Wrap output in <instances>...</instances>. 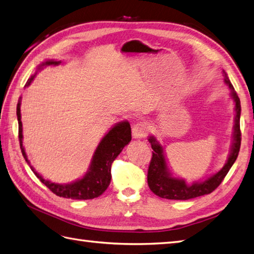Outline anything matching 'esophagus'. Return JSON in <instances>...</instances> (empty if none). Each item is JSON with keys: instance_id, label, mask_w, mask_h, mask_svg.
<instances>
[{"instance_id": "1", "label": "esophagus", "mask_w": 254, "mask_h": 254, "mask_svg": "<svg viewBox=\"0 0 254 254\" xmlns=\"http://www.w3.org/2000/svg\"><path fill=\"white\" fill-rule=\"evenodd\" d=\"M148 133V127L143 122H138L132 127V135L134 138H143Z\"/></svg>"}]
</instances>
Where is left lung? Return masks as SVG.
Segmentation results:
<instances>
[{"instance_id": "1", "label": "left lung", "mask_w": 254, "mask_h": 254, "mask_svg": "<svg viewBox=\"0 0 254 254\" xmlns=\"http://www.w3.org/2000/svg\"><path fill=\"white\" fill-rule=\"evenodd\" d=\"M225 76V83L231 88V96L235 103V125L233 132V144L231 152L227 158L226 163L224 167L216 172L215 174L211 175L210 178L202 182H193L192 184H187L185 180L174 178L170 173L168 164L166 161V156H164L163 147L159 144V141L155 136H149L148 141L152 148V158L148 168V174H147V182L150 190L157 196L164 199H172V200H188L196 197L203 196L213 191L217 188L222 181L228 173L229 169L232 168L236 159L238 157V152L240 149L241 143V133H240V99L235 92L234 86L232 85L231 81L227 78L225 71H223Z\"/></svg>"}]
</instances>
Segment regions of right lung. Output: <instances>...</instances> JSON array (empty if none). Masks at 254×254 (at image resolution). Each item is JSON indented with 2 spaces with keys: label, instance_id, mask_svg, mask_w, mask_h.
I'll list each match as a JSON object with an SVG mask.
<instances>
[{
  "label": "right lung",
  "instance_id": "1",
  "mask_svg": "<svg viewBox=\"0 0 254 254\" xmlns=\"http://www.w3.org/2000/svg\"><path fill=\"white\" fill-rule=\"evenodd\" d=\"M62 62H56L53 60L46 61L38 67L37 72L40 71V70H42L43 67L58 66ZM37 72H35V74H37ZM35 74L32 75L31 78L27 81L26 86L30 85ZM20 105L21 97L18 100V104H17L18 137L22 156L26 159L27 163L30 164V161H29L27 158L25 147L22 146V123ZM131 127H129L128 121L126 120L117 123L116 126H114L109 129L108 133L105 134V136L99 141L95 151H94L90 167H88L85 175L82 179L76 180L72 183H69V184H57V183H53L49 180H44L42 176L34 170L32 166H30V168L33 171V173L37 175V178L42 182L51 191L57 194V196L78 200L94 199L96 197H99L100 194L108 188L111 181V163H113L115 159L119 156L122 149L125 148V146H127L129 141H131Z\"/></svg>",
  "mask_w": 254,
  "mask_h": 254
}]
</instances>
